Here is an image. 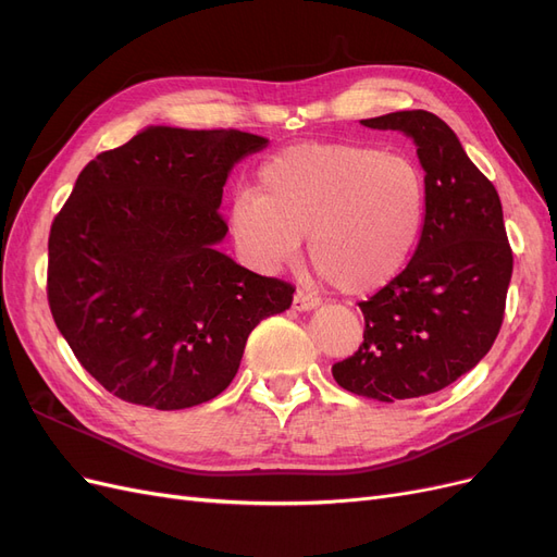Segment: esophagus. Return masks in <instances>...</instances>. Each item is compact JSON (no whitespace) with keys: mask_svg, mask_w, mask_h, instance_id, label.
I'll return each mask as SVG.
<instances>
[{"mask_svg":"<svg viewBox=\"0 0 557 557\" xmlns=\"http://www.w3.org/2000/svg\"><path fill=\"white\" fill-rule=\"evenodd\" d=\"M318 305H320L318 295H313V293H309V290H305V288H297L295 299H293V309H295V311H309V309H313V307H318Z\"/></svg>","mask_w":557,"mask_h":557,"instance_id":"34e87169","label":"esophagus"}]
</instances>
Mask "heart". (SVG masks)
<instances>
[{
  "mask_svg": "<svg viewBox=\"0 0 557 557\" xmlns=\"http://www.w3.org/2000/svg\"><path fill=\"white\" fill-rule=\"evenodd\" d=\"M428 178L401 150L309 141L278 150L258 193L232 199V234L246 256L276 267L309 237L318 274L346 295L374 293L401 274L423 237Z\"/></svg>",
  "mask_w": 557,
  "mask_h": 557,
  "instance_id": "obj_1",
  "label": "heart"
}]
</instances>
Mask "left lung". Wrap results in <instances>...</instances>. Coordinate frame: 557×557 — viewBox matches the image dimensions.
I'll list each match as a JSON object with an SVG mask.
<instances>
[{
    "instance_id": "1",
    "label": "left lung",
    "mask_w": 557,
    "mask_h": 557,
    "mask_svg": "<svg viewBox=\"0 0 557 557\" xmlns=\"http://www.w3.org/2000/svg\"><path fill=\"white\" fill-rule=\"evenodd\" d=\"M362 125L401 129L416 141L428 218L407 269L360 301L364 342L332 364V376L369 399L423 397L474 369L495 344L513 252L495 185L440 115L395 111Z\"/></svg>"
}]
</instances>
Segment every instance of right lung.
Wrapping results in <instances>:
<instances>
[{"instance_id": "right-lung-1", "label": "right lung", "mask_w": 557, "mask_h": 557, "mask_svg": "<svg viewBox=\"0 0 557 557\" xmlns=\"http://www.w3.org/2000/svg\"><path fill=\"white\" fill-rule=\"evenodd\" d=\"M269 139L148 127L90 160L50 225L48 307L83 369L160 411L221 395L248 334L290 309L295 285L215 250L232 164Z\"/></svg>"}]
</instances>
